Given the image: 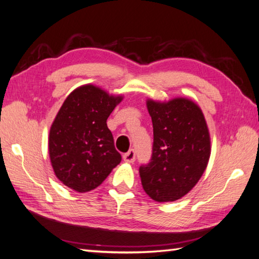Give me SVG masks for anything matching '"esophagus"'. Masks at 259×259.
<instances>
[{
	"instance_id": "obj_1",
	"label": "esophagus",
	"mask_w": 259,
	"mask_h": 259,
	"mask_svg": "<svg viewBox=\"0 0 259 259\" xmlns=\"http://www.w3.org/2000/svg\"><path fill=\"white\" fill-rule=\"evenodd\" d=\"M136 158V154L134 149H130V151L123 155V159L126 163H134Z\"/></svg>"
}]
</instances>
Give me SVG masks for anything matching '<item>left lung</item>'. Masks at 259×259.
Wrapping results in <instances>:
<instances>
[{"instance_id": "1", "label": "left lung", "mask_w": 259, "mask_h": 259, "mask_svg": "<svg viewBox=\"0 0 259 259\" xmlns=\"http://www.w3.org/2000/svg\"><path fill=\"white\" fill-rule=\"evenodd\" d=\"M153 122L152 157L140 166L143 188L156 202H174L196 185L207 166L210 140L202 110L194 102L147 101Z\"/></svg>"}]
</instances>
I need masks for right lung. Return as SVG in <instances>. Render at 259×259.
I'll return each instance as SVG.
<instances>
[{
  "mask_svg": "<svg viewBox=\"0 0 259 259\" xmlns=\"http://www.w3.org/2000/svg\"><path fill=\"white\" fill-rule=\"evenodd\" d=\"M120 96L93 85L74 90L63 103L50 131L49 152L59 180L78 193L100 186L122 156L106 120Z\"/></svg>",
  "mask_w": 259,
  "mask_h": 259,
  "instance_id": "obj_1",
  "label": "right lung"
}]
</instances>
